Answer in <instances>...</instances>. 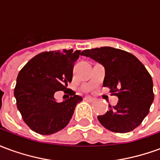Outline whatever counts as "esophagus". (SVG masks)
Here are the masks:
<instances>
[{
	"mask_svg": "<svg viewBox=\"0 0 160 160\" xmlns=\"http://www.w3.org/2000/svg\"><path fill=\"white\" fill-rule=\"evenodd\" d=\"M85 100L90 101V102H94V101H95V98H92V97H89V96H87V97H85Z\"/></svg>",
	"mask_w": 160,
	"mask_h": 160,
	"instance_id": "obj_1",
	"label": "esophagus"
}]
</instances>
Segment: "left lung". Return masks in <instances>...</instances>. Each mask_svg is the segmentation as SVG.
I'll return each mask as SVG.
<instances>
[{"label": "left lung", "mask_w": 160, "mask_h": 160, "mask_svg": "<svg viewBox=\"0 0 160 160\" xmlns=\"http://www.w3.org/2000/svg\"><path fill=\"white\" fill-rule=\"evenodd\" d=\"M90 57L104 68V87L118 97V104L98 119L104 128L117 133L134 130L149 113L153 102V83L145 66L132 54L112 47L86 49Z\"/></svg>", "instance_id": "obj_1"}]
</instances>
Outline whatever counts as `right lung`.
<instances>
[{"label":"right lung","instance_id":"1","mask_svg":"<svg viewBox=\"0 0 160 160\" xmlns=\"http://www.w3.org/2000/svg\"><path fill=\"white\" fill-rule=\"evenodd\" d=\"M80 50L63 49L40 53L31 59L18 74L14 89L17 107L23 120L36 133L43 135L62 130L69 122L82 98L69 90L68 99L57 102L54 94L66 91L72 81L73 68Z\"/></svg>","mask_w":160,"mask_h":160}]
</instances>
